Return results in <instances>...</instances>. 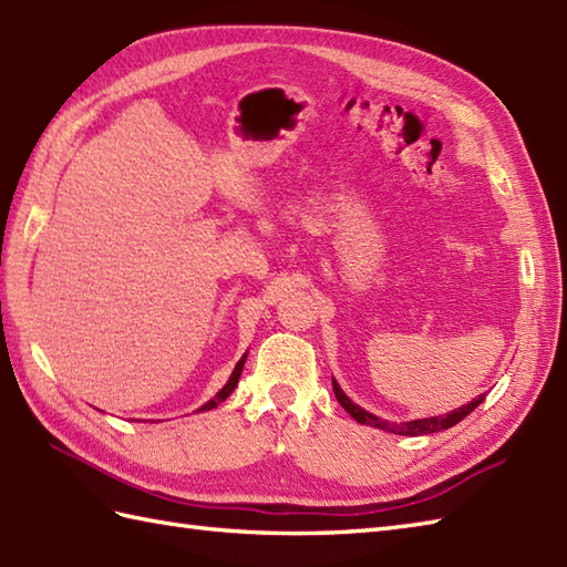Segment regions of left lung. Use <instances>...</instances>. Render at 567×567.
I'll list each match as a JSON object with an SVG mask.
<instances>
[{"label": "left lung", "instance_id": "8db88e82", "mask_svg": "<svg viewBox=\"0 0 567 567\" xmlns=\"http://www.w3.org/2000/svg\"><path fill=\"white\" fill-rule=\"evenodd\" d=\"M331 388H334V394H337V402L347 409L351 416L363 423V425H372V427H380V431H388V433H394V435H427V433H437V431H447V427L457 425L462 419H466L468 413H472L483 399L486 396H478L474 399V402H468L466 406H460L454 409L452 413H445V416H433V419H419V421H409V423H390V421H382L378 416H372V413H368L365 409H361L358 404H353L351 399L343 394V390L337 384V380H331Z\"/></svg>", "mask_w": 567, "mask_h": 567}]
</instances>
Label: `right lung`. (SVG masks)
I'll list each match as a JSON object with an SVG mask.
<instances>
[{
  "mask_svg": "<svg viewBox=\"0 0 567 567\" xmlns=\"http://www.w3.org/2000/svg\"><path fill=\"white\" fill-rule=\"evenodd\" d=\"M245 358L247 355H243L240 358V361H238V365H236V370H233V375H230V380L224 384V390H220L214 399H212V402H206L199 411H209V409H214V406H218L220 402H226V396L233 392V390H236V384H238V380H240V372H243V365H245Z\"/></svg>",
  "mask_w": 567,
  "mask_h": 567,
  "instance_id": "obj_1",
  "label": "right lung"
}]
</instances>
